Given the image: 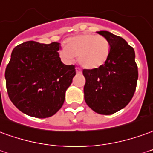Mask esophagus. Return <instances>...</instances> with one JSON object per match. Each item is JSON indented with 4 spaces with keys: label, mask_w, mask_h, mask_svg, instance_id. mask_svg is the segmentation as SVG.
Here are the masks:
<instances>
[{
    "label": "esophagus",
    "mask_w": 153,
    "mask_h": 153,
    "mask_svg": "<svg viewBox=\"0 0 153 153\" xmlns=\"http://www.w3.org/2000/svg\"><path fill=\"white\" fill-rule=\"evenodd\" d=\"M76 73L78 74H81V69H80V68H79V67H76Z\"/></svg>",
    "instance_id": "34e87169"
}]
</instances>
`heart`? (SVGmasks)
<instances>
[{
    "label": "heart",
    "mask_w": 153,
    "mask_h": 153,
    "mask_svg": "<svg viewBox=\"0 0 153 153\" xmlns=\"http://www.w3.org/2000/svg\"><path fill=\"white\" fill-rule=\"evenodd\" d=\"M111 51L109 41L103 36L84 33L69 38L59 54L64 60L70 62L79 57V62L85 69H98L108 59Z\"/></svg>",
    "instance_id": "obj_1"
}]
</instances>
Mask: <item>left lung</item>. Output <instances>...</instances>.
Segmentation results:
<instances>
[{"mask_svg":"<svg viewBox=\"0 0 153 153\" xmlns=\"http://www.w3.org/2000/svg\"><path fill=\"white\" fill-rule=\"evenodd\" d=\"M98 34L109 41L111 51L103 65L83 69L86 80L84 100L95 113L110 115L131 101L136 90L138 71L134 50L125 39L108 31Z\"/></svg>","mask_w":153,"mask_h":153,"instance_id":"8db88e82","label":"left lung"}]
</instances>
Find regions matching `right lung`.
<instances>
[{
  "instance_id": "add662e5",
  "label": "right lung",
  "mask_w": 153,
  "mask_h": 153,
  "mask_svg": "<svg viewBox=\"0 0 153 153\" xmlns=\"http://www.w3.org/2000/svg\"><path fill=\"white\" fill-rule=\"evenodd\" d=\"M59 43L26 41L14 48L5 71L10 101L29 116L45 118L61 108L75 66L61 62Z\"/></svg>"
}]
</instances>
